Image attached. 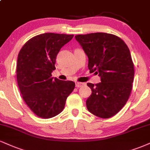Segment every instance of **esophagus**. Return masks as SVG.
<instances>
[{"instance_id": "34e87169", "label": "esophagus", "mask_w": 150, "mask_h": 150, "mask_svg": "<svg viewBox=\"0 0 150 150\" xmlns=\"http://www.w3.org/2000/svg\"><path fill=\"white\" fill-rule=\"evenodd\" d=\"M84 83L77 82L75 83V86H76V87H77V88H79V87H81V86L84 85Z\"/></svg>"}]
</instances>
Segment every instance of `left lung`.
<instances>
[{
    "label": "left lung",
    "mask_w": 150,
    "mask_h": 150,
    "mask_svg": "<svg viewBox=\"0 0 150 150\" xmlns=\"http://www.w3.org/2000/svg\"><path fill=\"white\" fill-rule=\"evenodd\" d=\"M75 38L88 57L90 71L98 74L101 81L87 83L92 93L86 108L100 118L113 117L127 103L132 89L134 65L129 49L112 34L93 33Z\"/></svg>",
    "instance_id": "1"
}]
</instances>
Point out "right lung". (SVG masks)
<instances>
[{"label": "right lung", "mask_w": 150, "mask_h": 150, "mask_svg": "<svg viewBox=\"0 0 150 150\" xmlns=\"http://www.w3.org/2000/svg\"><path fill=\"white\" fill-rule=\"evenodd\" d=\"M73 38L66 34H40L27 41L18 54V86L24 102L40 118L61 113L75 89V82L52 77L58 53Z\"/></svg>", "instance_id": "add662e5"}]
</instances>
